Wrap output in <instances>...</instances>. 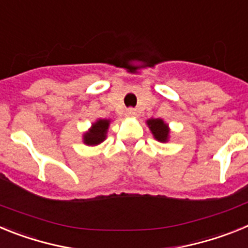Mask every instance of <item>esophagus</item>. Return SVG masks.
<instances>
[{"label":"esophagus","instance_id":"34e87169","mask_svg":"<svg viewBox=\"0 0 248 248\" xmlns=\"http://www.w3.org/2000/svg\"><path fill=\"white\" fill-rule=\"evenodd\" d=\"M125 115L128 118H134V117H137V110H135V109H133V108H129L128 110L125 111Z\"/></svg>","mask_w":248,"mask_h":248}]
</instances>
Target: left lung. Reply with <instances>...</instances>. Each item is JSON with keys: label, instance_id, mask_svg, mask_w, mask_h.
<instances>
[{"label": "left lung", "instance_id": "obj_1", "mask_svg": "<svg viewBox=\"0 0 248 248\" xmlns=\"http://www.w3.org/2000/svg\"><path fill=\"white\" fill-rule=\"evenodd\" d=\"M146 124H148L149 129L151 130L153 135H154L155 139L160 143H166L169 139V134H170V129H169L168 124L164 123L163 119H149L146 120Z\"/></svg>", "mask_w": 248, "mask_h": 248}]
</instances>
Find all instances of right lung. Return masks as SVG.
Listing matches in <instances>:
<instances>
[{
	"mask_svg": "<svg viewBox=\"0 0 248 248\" xmlns=\"http://www.w3.org/2000/svg\"><path fill=\"white\" fill-rule=\"evenodd\" d=\"M109 124H110V120L98 119L92 125V128L83 135V143L87 144V145H98L102 141H104L105 138H107Z\"/></svg>",
	"mask_w": 248,
	"mask_h": 248,
	"instance_id": "obj_1",
	"label": "right lung"
}]
</instances>
